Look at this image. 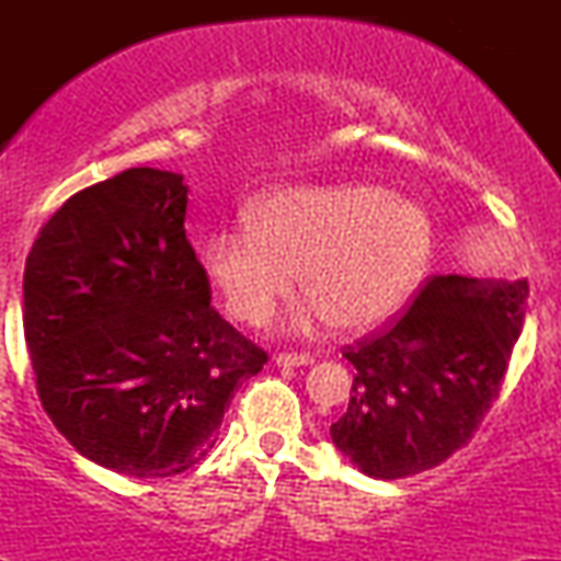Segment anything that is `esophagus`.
I'll return each mask as SVG.
<instances>
[{
  "label": "esophagus",
  "mask_w": 561,
  "mask_h": 561,
  "mask_svg": "<svg viewBox=\"0 0 561 561\" xmlns=\"http://www.w3.org/2000/svg\"><path fill=\"white\" fill-rule=\"evenodd\" d=\"M276 366H285V369H289V366H308L313 364V358L308 356V353H279V356L274 358Z\"/></svg>",
  "instance_id": "1"
}]
</instances>
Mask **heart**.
<instances>
[{
    "mask_svg": "<svg viewBox=\"0 0 561 561\" xmlns=\"http://www.w3.org/2000/svg\"><path fill=\"white\" fill-rule=\"evenodd\" d=\"M433 218L377 184L293 186L255 203L248 227L218 229L199 250L231 319L263 324L293 287L308 300L295 324L371 332L398 319L433 266Z\"/></svg>",
    "mask_w": 561,
    "mask_h": 561,
    "instance_id": "1",
    "label": "heart"
}]
</instances>
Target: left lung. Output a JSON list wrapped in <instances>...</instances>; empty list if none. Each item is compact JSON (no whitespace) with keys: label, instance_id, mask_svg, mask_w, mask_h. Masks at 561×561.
Listing matches in <instances>:
<instances>
[{"label":"left lung","instance_id":"left-lung-1","mask_svg":"<svg viewBox=\"0 0 561 561\" xmlns=\"http://www.w3.org/2000/svg\"><path fill=\"white\" fill-rule=\"evenodd\" d=\"M527 293L525 279L435 276L390 330L347 345L356 377L334 448L377 480L446 461L499 398Z\"/></svg>","mask_w":561,"mask_h":561}]
</instances>
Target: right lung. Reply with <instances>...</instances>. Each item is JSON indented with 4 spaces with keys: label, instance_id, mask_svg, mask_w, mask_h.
I'll list each match as a JSON object with an SVG mask.
<instances>
[{
    "label": "right lung",
    "instance_id": "add662e5",
    "mask_svg": "<svg viewBox=\"0 0 561 561\" xmlns=\"http://www.w3.org/2000/svg\"><path fill=\"white\" fill-rule=\"evenodd\" d=\"M186 192L182 173L128 169L70 197L25 261L44 411L81 456L128 478L197 465L234 390L266 364L210 308Z\"/></svg>",
    "mask_w": 561,
    "mask_h": 561
}]
</instances>
